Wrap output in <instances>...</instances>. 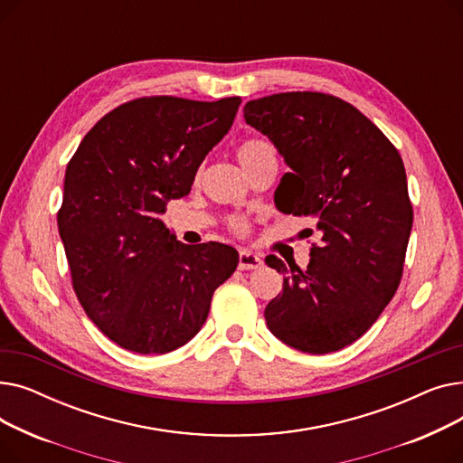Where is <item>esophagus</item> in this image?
Wrapping results in <instances>:
<instances>
[{
    "label": "esophagus",
    "mask_w": 463,
    "mask_h": 463,
    "mask_svg": "<svg viewBox=\"0 0 463 463\" xmlns=\"http://www.w3.org/2000/svg\"><path fill=\"white\" fill-rule=\"evenodd\" d=\"M262 266V259L248 250H241L238 255V269L240 270H257Z\"/></svg>",
    "instance_id": "obj_1"
}]
</instances>
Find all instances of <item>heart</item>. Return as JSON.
Returning <instances> with one entry per match:
<instances>
[{
    "mask_svg": "<svg viewBox=\"0 0 463 463\" xmlns=\"http://www.w3.org/2000/svg\"><path fill=\"white\" fill-rule=\"evenodd\" d=\"M236 157H238L240 165L244 166V170L248 173V170H251L253 166H257L259 163H262L266 159H276V152H274L272 146L262 138H248L236 148ZM229 225L234 232H240V234L248 231V223L244 222V219L232 217Z\"/></svg>",
    "mask_w": 463,
    "mask_h": 463,
    "instance_id": "obj_1",
    "label": "heart"
}]
</instances>
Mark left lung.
Segmentation results:
<instances>
[{
    "mask_svg": "<svg viewBox=\"0 0 463 463\" xmlns=\"http://www.w3.org/2000/svg\"><path fill=\"white\" fill-rule=\"evenodd\" d=\"M244 118L290 168L276 189L278 210L313 217L321 234L306 270L266 257L283 274L266 325L302 353L344 349L377 321L402 279L412 227L403 161L373 121L328 93L260 97Z\"/></svg>",
    "mask_w": 463,
    "mask_h": 463,
    "instance_id": "left-lung-1",
    "label": "left lung"
}]
</instances>
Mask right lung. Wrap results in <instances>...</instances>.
Returning <instances> with one entry per match:
<instances>
[{
    "mask_svg": "<svg viewBox=\"0 0 463 463\" xmlns=\"http://www.w3.org/2000/svg\"><path fill=\"white\" fill-rule=\"evenodd\" d=\"M241 99L140 97L105 114L71 157L58 229L72 288L119 347L165 354L194 337L238 251L187 246L161 222L234 121Z\"/></svg>",
    "mask_w": 463,
    "mask_h": 463,
    "instance_id": "right-lung-1",
    "label": "right lung"
}]
</instances>
